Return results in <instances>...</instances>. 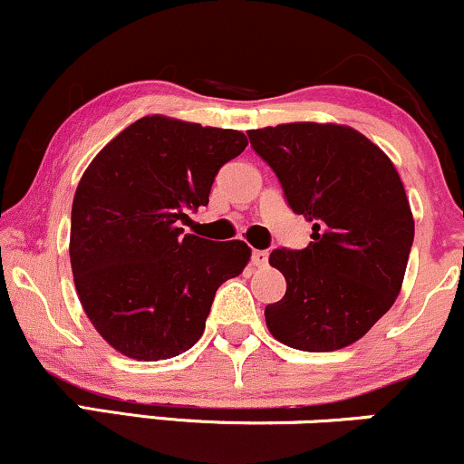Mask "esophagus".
Returning a JSON list of instances; mask_svg holds the SVG:
<instances>
[{
    "label": "esophagus",
    "instance_id": "34e87169",
    "mask_svg": "<svg viewBox=\"0 0 464 464\" xmlns=\"http://www.w3.org/2000/svg\"><path fill=\"white\" fill-rule=\"evenodd\" d=\"M250 257H253L255 266H266L268 264V250H253V255H250Z\"/></svg>",
    "mask_w": 464,
    "mask_h": 464
}]
</instances>
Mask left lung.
Returning a JSON list of instances; mask_svg holds the SVG:
<instances>
[{
	"mask_svg": "<svg viewBox=\"0 0 464 464\" xmlns=\"http://www.w3.org/2000/svg\"><path fill=\"white\" fill-rule=\"evenodd\" d=\"M248 140L312 222L305 248L270 253L285 295L266 305V324L292 349L347 347L391 310L406 275L414 220L395 165L349 126L296 121Z\"/></svg>",
	"mask_w": 464,
	"mask_h": 464,
	"instance_id": "8db88e82",
	"label": "left lung"
}]
</instances>
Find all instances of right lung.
<instances>
[{
    "mask_svg": "<svg viewBox=\"0 0 464 464\" xmlns=\"http://www.w3.org/2000/svg\"><path fill=\"white\" fill-rule=\"evenodd\" d=\"M248 146L239 130L141 117L106 143L72 205L73 284L89 321L132 360L183 353L205 332L218 287L250 259L239 239L179 227L209 202L216 174Z\"/></svg>",
    "mask_w": 464,
    "mask_h": 464,
    "instance_id": "1",
    "label": "right lung"
}]
</instances>
